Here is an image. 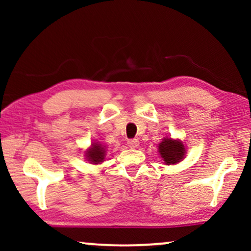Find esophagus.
Segmentation results:
<instances>
[{
    "label": "esophagus",
    "instance_id": "34e87169",
    "mask_svg": "<svg viewBox=\"0 0 251 251\" xmlns=\"http://www.w3.org/2000/svg\"><path fill=\"white\" fill-rule=\"evenodd\" d=\"M139 145V142H138V139H129L128 140V146L129 147H131V149H136L137 146Z\"/></svg>",
    "mask_w": 251,
    "mask_h": 251
}]
</instances>
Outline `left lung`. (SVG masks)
Masks as SVG:
<instances>
[{"label": "left lung", "instance_id": "obj_1", "mask_svg": "<svg viewBox=\"0 0 251 251\" xmlns=\"http://www.w3.org/2000/svg\"><path fill=\"white\" fill-rule=\"evenodd\" d=\"M159 152L163 161L168 164H175L183 160L185 155V147L183 143L171 138H164L159 144Z\"/></svg>", "mask_w": 251, "mask_h": 251}]
</instances>
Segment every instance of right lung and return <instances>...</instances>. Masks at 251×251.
Listing matches in <instances>:
<instances>
[{
  "instance_id": "obj_1",
  "label": "right lung",
  "mask_w": 251,
  "mask_h": 251,
  "mask_svg": "<svg viewBox=\"0 0 251 251\" xmlns=\"http://www.w3.org/2000/svg\"><path fill=\"white\" fill-rule=\"evenodd\" d=\"M89 161L94 163H100L105 157V147H102L100 144H92L91 149L87 151V155Z\"/></svg>"
}]
</instances>
